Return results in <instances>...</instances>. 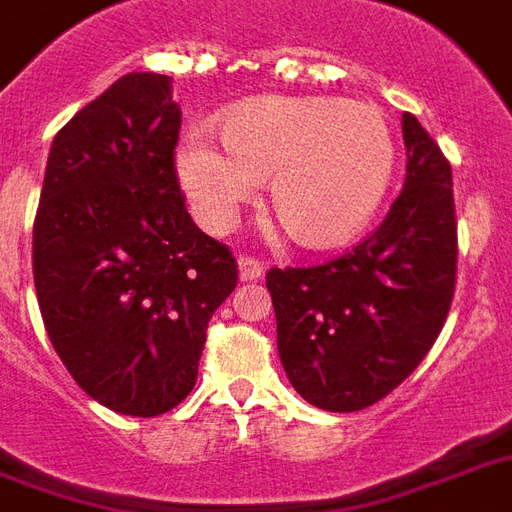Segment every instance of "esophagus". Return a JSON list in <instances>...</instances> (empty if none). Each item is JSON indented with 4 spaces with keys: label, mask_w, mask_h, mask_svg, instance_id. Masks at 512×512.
<instances>
[{
    "label": "esophagus",
    "mask_w": 512,
    "mask_h": 512,
    "mask_svg": "<svg viewBox=\"0 0 512 512\" xmlns=\"http://www.w3.org/2000/svg\"><path fill=\"white\" fill-rule=\"evenodd\" d=\"M239 273H241V279H244V281H257V279H263L265 265L260 263L257 257L241 255L239 257Z\"/></svg>",
    "instance_id": "1"
}]
</instances>
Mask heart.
<instances>
[{
	"label": "heart",
	"instance_id": "1",
	"mask_svg": "<svg viewBox=\"0 0 512 512\" xmlns=\"http://www.w3.org/2000/svg\"><path fill=\"white\" fill-rule=\"evenodd\" d=\"M223 148L193 135L177 167L196 215L212 231L233 223L257 180L284 231L303 247L356 236L388 188L393 135L377 106L340 98H260L220 124Z\"/></svg>",
	"mask_w": 512,
	"mask_h": 512
}]
</instances>
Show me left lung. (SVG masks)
<instances>
[{
  "label": "left lung",
  "mask_w": 512,
  "mask_h": 512,
  "mask_svg": "<svg viewBox=\"0 0 512 512\" xmlns=\"http://www.w3.org/2000/svg\"><path fill=\"white\" fill-rule=\"evenodd\" d=\"M406 183L356 247L308 268H271L265 287L289 382L308 404L358 412L417 369L457 284L452 164L404 114Z\"/></svg>",
  "instance_id": "1"
}]
</instances>
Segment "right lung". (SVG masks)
Segmentation results:
<instances>
[{"label": "right lung", "mask_w": 512, "mask_h": 512, "mask_svg": "<svg viewBox=\"0 0 512 512\" xmlns=\"http://www.w3.org/2000/svg\"><path fill=\"white\" fill-rule=\"evenodd\" d=\"M170 76L135 71L55 135L34 217V287L52 348L108 409L156 417L196 385L236 257L180 191Z\"/></svg>", "instance_id": "right-lung-1"}]
</instances>
